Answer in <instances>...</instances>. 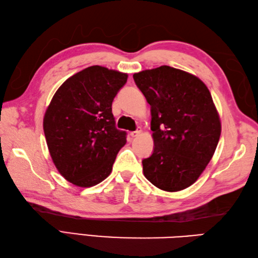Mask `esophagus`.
<instances>
[{
	"instance_id": "obj_1",
	"label": "esophagus",
	"mask_w": 258,
	"mask_h": 258,
	"mask_svg": "<svg viewBox=\"0 0 258 258\" xmlns=\"http://www.w3.org/2000/svg\"><path fill=\"white\" fill-rule=\"evenodd\" d=\"M141 133H142V131L141 130H138V131H134V132H132L131 133V136H132L133 139H135V138H139V136L141 135Z\"/></svg>"
}]
</instances>
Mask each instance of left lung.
<instances>
[{"mask_svg": "<svg viewBox=\"0 0 258 258\" xmlns=\"http://www.w3.org/2000/svg\"><path fill=\"white\" fill-rule=\"evenodd\" d=\"M151 105L154 152L144 176L157 188L178 191L204 172L222 132L220 114L204 82L167 65L133 75Z\"/></svg>", "mask_w": 258, "mask_h": 258, "instance_id": "8db88e82", "label": "left lung"}]
</instances>
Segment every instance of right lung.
Returning a JSON list of instances; mask_svg holds the SVG:
<instances>
[{"label": "right lung", "instance_id": "add662e5", "mask_svg": "<svg viewBox=\"0 0 258 258\" xmlns=\"http://www.w3.org/2000/svg\"><path fill=\"white\" fill-rule=\"evenodd\" d=\"M128 75L93 65L58 87L43 118L54 165L79 187H92L112 172L126 133L115 127L112 102Z\"/></svg>", "mask_w": 258, "mask_h": 258}]
</instances>
